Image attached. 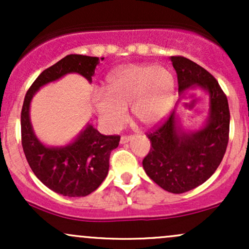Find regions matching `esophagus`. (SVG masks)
<instances>
[{"mask_svg": "<svg viewBox=\"0 0 249 249\" xmlns=\"http://www.w3.org/2000/svg\"><path fill=\"white\" fill-rule=\"evenodd\" d=\"M132 139V136H122L121 138V144H126Z\"/></svg>", "mask_w": 249, "mask_h": 249, "instance_id": "esophagus-1", "label": "esophagus"}]
</instances>
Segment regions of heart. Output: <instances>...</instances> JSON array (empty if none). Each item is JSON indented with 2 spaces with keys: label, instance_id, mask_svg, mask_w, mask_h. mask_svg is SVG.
<instances>
[{
  "label": "heart",
  "instance_id": "b5f03b06",
  "mask_svg": "<svg viewBox=\"0 0 249 249\" xmlns=\"http://www.w3.org/2000/svg\"><path fill=\"white\" fill-rule=\"evenodd\" d=\"M107 93H96L93 103L99 121L111 131L121 128L127 119L126 107L144 126L159 124L173 104L174 79L164 67L127 65L111 72Z\"/></svg>",
  "mask_w": 249,
  "mask_h": 249
}]
</instances>
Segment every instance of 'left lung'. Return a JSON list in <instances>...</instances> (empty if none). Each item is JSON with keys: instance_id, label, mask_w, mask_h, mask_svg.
<instances>
[{"instance_id": "1", "label": "left lung", "mask_w": 249, "mask_h": 249, "mask_svg": "<svg viewBox=\"0 0 249 249\" xmlns=\"http://www.w3.org/2000/svg\"><path fill=\"white\" fill-rule=\"evenodd\" d=\"M170 59L180 93L201 89L210 98L208 118L199 130L186 132L173 111L164 124L147 133L151 150L142 160L145 172L165 191L179 194L204 184L216 171L227 148L231 116L227 97L207 70L182 56Z\"/></svg>"}]
</instances>
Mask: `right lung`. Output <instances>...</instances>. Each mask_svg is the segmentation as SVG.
Here are the masks:
<instances>
[{
  "mask_svg": "<svg viewBox=\"0 0 249 249\" xmlns=\"http://www.w3.org/2000/svg\"><path fill=\"white\" fill-rule=\"evenodd\" d=\"M98 63V57L65 56L37 77L28 90L22 107V146L28 164L45 186L65 196H85L99 187L107 176L111 151L118 146L121 137L104 136L88 124L70 144L59 147L47 146L34 133L29 115L30 103L39 88L68 73H79L91 83Z\"/></svg>",
  "mask_w": 249,
  "mask_h": 249,
  "instance_id": "1",
  "label": "right lung"
}]
</instances>
